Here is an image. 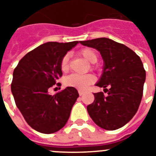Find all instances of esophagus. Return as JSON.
<instances>
[{"label":"esophagus","instance_id":"1","mask_svg":"<svg viewBox=\"0 0 156 156\" xmlns=\"http://www.w3.org/2000/svg\"><path fill=\"white\" fill-rule=\"evenodd\" d=\"M78 92H79V94L80 95V96H82L83 94H84V91H83V90H80L79 91H78Z\"/></svg>","mask_w":156,"mask_h":156}]
</instances>
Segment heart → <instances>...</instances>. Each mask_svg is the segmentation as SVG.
<instances>
[{"instance_id": "obj_1", "label": "heart", "mask_w": 156, "mask_h": 156, "mask_svg": "<svg viewBox=\"0 0 156 156\" xmlns=\"http://www.w3.org/2000/svg\"><path fill=\"white\" fill-rule=\"evenodd\" d=\"M80 55L90 63H95L98 61V54L92 48H84L80 51ZM69 55H66L63 56L61 61V69L66 72L69 69ZM94 82V76L90 74H77L73 73L68 76L65 79V84L67 87L78 88L80 90H84L89 85Z\"/></svg>"}]
</instances>
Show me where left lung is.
I'll use <instances>...</instances> for the list:
<instances>
[{
  "label": "left lung",
  "mask_w": 156,
  "mask_h": 156,
  "mask_svg": "<svg viewBox=\"0 0 156 156\" xmlns=\"http://www.w3.org/2000/svg\"><path fill=\"white\" fill-rule=\"evenodd\" d=\"M80 43L99 51L105 62L96 86L104 87L108 95L94 94V102L87 107L88 113L100 127L119 129L133 118L141 101L146 76L142 62L130 48L108 38Z\"/></svg>",
  "instance_id": "1"
}]
</instances>
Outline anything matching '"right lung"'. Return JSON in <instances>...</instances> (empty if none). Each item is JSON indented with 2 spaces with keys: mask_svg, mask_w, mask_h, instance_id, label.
Masks as SVG:
<instances>
[{
  "mask_svg": "<svg viewBox=\"0 0 156 156\" xmlns=\"http://www.w3.org/2000/svg\"><path fill=\"white\" fill-rule=\"evenodd\" d=\"M78 43H45L27 53L14 70L11 88L16 105L37 131H58L69 118L79 97L76 89L68 87L55 95L48 91L62 76V58Z\"/></svg>",
  "mask_w": 156,
  "mask_h": 156,
  "instance_id": "1",
  "label": "right lung"
}]
</instances>
